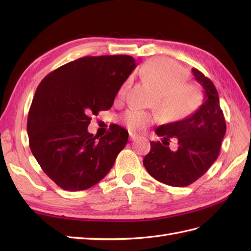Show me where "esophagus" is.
<instances>
[{
	"label": "esophagus",
	"mask_w": 251,
	"mask_h": 251,
	"mask_svg": "<svg viewBox=\"0 0 251 251\" xmlns=\"http://www.w3.org/2000/svg\"><path fill=\"white\" fill-rule=\"evenodd\" d=\"M129 138H130V140L132 141V140H136V139H137V136H136L135 134H130V135H129Z\"/></svg>",
	"instance_id": "obj_1"
}]
</instances>
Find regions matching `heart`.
Wrapping results in <instances>:
<instances>
[{
    "instance_id": "1",
    "label": "heart",
    "mask_w": 251,
    "mask_h": 251,
    "mask_svg": "<svg viewBox=\"0 0 251 251\" xmlns=\"http://www.w3.org/2000/svg\"><path fill=\"white\" fill-rule=\"evenodd\" d=\"M141 75L156 89L154 102L157 103L165 120H182L199 108L204 100V92L199 85L186 83L188 74L173 61L154 58L147 61L140 70ZM127 83L119 90L123 97ZM150 112L132 109L126 112L124 122L130 130L142 131L153 121Z\"/></svg>"
}]
</instances>
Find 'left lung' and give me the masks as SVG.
<instances>
[{"instance_id":"8db88e82","label":"left lung","mask_w":251,"mask_h":251,"mask_svg":"<svg viewBox=\"0 0 251 251\" xmlns=\"http://www.w3.org/2000/svg\"><path fill=\"white\" fill-rule=\"evenodd\" d=\"M192 72L204 88V102L192 115L156 128L163 140L151 141V150L143 158L153 178L172 186H186L200 179L218 158L226 131L214 83L195 68ZM170 140L177 142V151L170 150Z\"/></svg>"}]
</instances>
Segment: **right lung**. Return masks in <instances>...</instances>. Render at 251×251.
<instances>
[{
    "instance_id": "1",
    "label": "right lung",
    "mask_w": 251,
    "mask_h": 251,
    "mask_svg": "<svg viewBox=\"0 0 251 251\" xmlns=\"http://www.w3.org/2000/svg\"><path fill=\"white\" fill-rule=\"evenodd\" d=\"M137 67L131 56H86L46 75L36 88L26 130L31 152L43 172L66 191L92 188L103 179L128 141L119 125L94 137L92 117L109 110Z\"/></svg>"
}]
</instances>
